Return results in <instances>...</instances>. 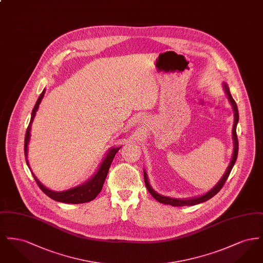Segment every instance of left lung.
<instances>
[{"label": "left lung", "mask_w": 263, "mask_h": 263, "mask_svg": "<svg viewBox=\"0 0 263 263\" xmlns=\"http://www.w3.org/2000/svg\"><path fill=\"white\" fill-rule=\"evenodd\" d=\"M223 89L225 91L227 97H228V100L230 101L231 105H232V108H233V111H234V124H233V142H234V149H233V156H232V160L230 162V164L228 166V168L226 170V173L223 175V176L221 177V179L217 182V184L211 188L208 192L202 194L200 196H196V197H192V198H186V199H181V198H173V197H168V196H163L159 194L158 192H156L153 187L151 186L150 182H149V179H148V175L146 173V171L144 170V180H145V184H146V187L148 189V191L150 192L151 195L158 201L160 203H163L165 205H172V206H192V205H196V204H199L202 202H205V201L209 200L210 198H212L213 196L215 194H217L221 188L223 187L224 183L228 178V176L230 175L234 164L237 161V158H238V136H237V125H238V106H237V103L236 101L233 99L231 92H230V89L227 84H223Z\"/></svg>", "instance_id": "1"}]
</instances>
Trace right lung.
<instances>
[{
  "instance_id": "add662e5",
  "label": "right lung",
  "mask_w": 263,
  "mask_h": 263,
  "mask_svg": "<svg viewBox=\"0 0 263 263\" xmlns=\"http://www.w3.org/2000/svg\"><path fill=\"white\" fill-rule=\"evenodd\" d=\"M45 93V89H43V91L41 92V95L39 96L37 101L32 109L31 112V118H30V122L27 127L26 133H25V160H26V164L28 165L29 170L31 171L29 163L27 160V153H28V143L30 140V130H31V125L33 122V119L35 117V114L38 110L39 104L41 102V100L44 97ZM121 147H111L108 152L106 153L105 157L103 158L102 162L100 163V166L98 168V171L96 172V174L92 175L88 181H86L85 183L78 185L74 188L65 190V191H54L51 190L49 188L45 187L39 180L37 177L34 175L31 171V174L33 175L38 186L40 189L53 200L58 201V202H62V203H71V204H81V203H86L89 201L93 200L101 191V188L103 186L104 180L106 178V175L108 173V170L110 167V164L112 163L114 156L116 155V153L120 150Z\"/></svg>"
}]
</instances>
